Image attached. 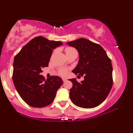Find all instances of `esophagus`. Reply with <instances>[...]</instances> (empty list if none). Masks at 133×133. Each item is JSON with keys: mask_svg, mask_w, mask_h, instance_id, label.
<instances>
[{"mask_svg": "<svg viewBox=\"0 0 133 133\" xmlns=\"http://www.w3.org/2000/svg\"><path fill=\"white\" fill-rule=\"evenodd\" d=\"M62 80H63V81L64 82H66V81H67V79H66V78H62Z\"/></svg>", "mask_w": 133, "mask_h": 133, "instance_id": "esophagus-1", "label": "esophagus"}]
</instances>
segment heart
Instances as JSON below:
<instances>
[{
  "instance_id": "heart-1",
  "label": "heart",
  "mask_w": 133,
  "mask_h": 133,
  "mask_svg": "<svg viewBox=\"0 0 133 133\" xmlns=\"http://www.w3.org/2000/svg\"><path fill=\"white\" fill-rule=\"evenodd\" d=\"M75 51H76V49L73 48H70V47H67V48L65 49V52H66V55L70 53ZM58 74H59L60 76H66L67 74V69H60L59 71H58Z\"/></svg>"
}]
</instances>
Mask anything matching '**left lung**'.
Returning a JSON list of instances; mask_svg holds the SVG:
<instances>
[{
	"instance_id": "8db88e82",
	"label": "left lung",
	"mask_w": 133,
	"mask_h": 133,
	"mask_svg": "<svg viewBox=\"0 0 133 133\" xmlns=\"http://www.w3.org/2000/svg\"><path fill=\"white\" fill-rule=\"evenodd\" d=\"M79 53V61L73 70L75 75L84 76L78 83L75 78L70 90V97L78 107L91 109L104 102L110 93L113 83L112 67L110 58L100 44L80 38L67 43Z\"/></svg>"
}]
</instances>
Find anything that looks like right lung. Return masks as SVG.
I'll list each match as a JSON object with an SVG mask.
<instances>
[{"label": "right lung", "instance_id": "right-lung-1", "mask_svg": "<svg viewBox=\"0 0 133 133\" xmlns=\"http://www.w3.org/2000/svg\"><path fill=\"white\" fill-rule=\"evenodd\" d=\"M62 44L61 42L36 37L15 56L13 83L21 98L31 107L42 108L50 104L63 84L62 78L57 76L46 80L40 74L43 68L48 67L53 49Z\"/></svg>", "mask_w": 133, "mask_h": 133}]
</instances>
